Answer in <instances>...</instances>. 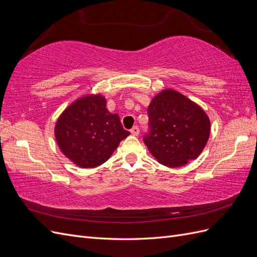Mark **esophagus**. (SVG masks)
<instances>
[{
  "mask_svg": "<svg viewBox=\"0 0 257 257\" xmlns=\"http://www.w3.org/2000/svg\"><path fill=\"white\" fill-rule=\"evenodd\" d=\"M131 133H132V135H133V136H138V134H139L138 126H134L133 128H132L131 130Z\"/></svg>",
  "mask_w": 257,
  "mask_h": 257,
  "instance_id": "34e87169",
  "label": "esophagus"
}]
</instances>
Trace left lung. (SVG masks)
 <instances>
[{
  "instance_id": "8db88e82",
  "label": "left lung",
  "mask_w": 257,
  "mask_h": 257,
  "mask_svg": "<svg viewBox=\"0 0 257 257\" xmlns=\"http://www.w3.org/2000/svg\"><path fill=\"white\" fill-rule=\"evenodd\" d=\"M149 134L144 143L160 164L180 167L195 160L210 135V120L195 102L173 89L161 91L148 107Z\"/></svg>"
}]
</instances>
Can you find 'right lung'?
<instances>
[{"label": "right lung", "mask_w": 257, "mask_h": 257, "mask_svg": "<svg viewBox=\"0 0 257 257\" xmlns=\"http://www.w3.org/2000/svg\"><path fill=\"white\" fill-rule=\"evenodd\" d=\"M106 104L102 94L83 95L65 108L54 125L60 150L81 168L102 165L130 135Z\"/></svg>", "instance_id": "obj_1"}]
</instances>
